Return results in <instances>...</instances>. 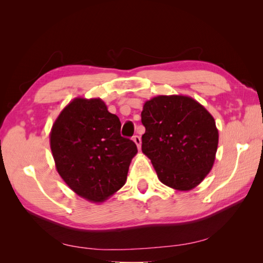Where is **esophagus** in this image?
Wrapping results in <instances>:
<instances>
[{"instance_id": "34e87169", "label": "esophagus", "mask_w": 263, "mask_h": 263, "mask_svg": "<svg viewBox=\"0 0 263 263\" xmlns=\"http://www.w3.org/2000/svg\"><path fill=\"white\" fill-rule=\"evenodd\" d=\"M133 141H135V143L137 144L138 149L141 148V138H140V137H139V136H135V137H133Z\"/></svg>"}]
</instances>
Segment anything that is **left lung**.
Masks as SVG:
<instances>
[{"label": "left lung", "instance_id": "left-lung-1", "mask_svg": "<svg viewBox=\"0 0 263 263\" xmlns=\"http://www.w3.org/2000/svg\"><path fill=\"white\" fill-rule=\"evenodd\" d=\"M142 153L161 183L189 191L211 171L218 147L214 117L187 96H157L143 105Z\"/></svg>", "mask_w": 263, "mask_h": 263}]
</instances>
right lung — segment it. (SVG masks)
I'll use <instances>...</instances> for the list:
<instances>
[{"label": "right lung", "instance_id": "add662e5", "mask_svg": "<svg viewBox=\"0 0 263 263\" xmlns=\"http://www.w3.org/2000/svg\"><path fill=\"white\" fill-rule=\"evenodd\" d=\"M51 150L60 176L72 191L103 202L124 185L136 143L121 137V122L102 99L76 98L53 124Z\"/></svg>", "mask_w": 263, "mask_h": 263}]
</instances>
